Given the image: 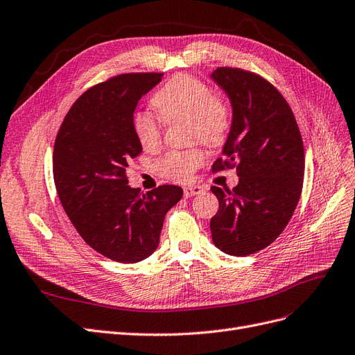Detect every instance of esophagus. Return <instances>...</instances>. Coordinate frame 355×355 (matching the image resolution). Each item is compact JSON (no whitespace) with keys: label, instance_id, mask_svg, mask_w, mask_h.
<instances>
[{"label":"esophagus","instance_id":"esophagus-1","mask_svg":"<svg viewBox=\"0 0 355 355\" xmlns=\"http://www.w3.org/2000/svg\"><path fill=\"white\" fill-rule=\"evenodd\" d=\"M182 191H184V198H193V196H198L200 193H203V187L200 186H186L184 189H182Z\"/></svg>","mask_w":355,"mask_h":355}]
</instances>
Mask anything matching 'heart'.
<instances>
[{
    "label": "heart",
    "mask_w": 355,
    "mask_h": 355,
    "mask_svg": "<svg viewBox=\"0 0 355 355\" xmlns=\"http://www.w3.org/2000/svg\"><path fill=\"white\" fill-rule=\"evenodd\" d=\"M152 105L166 123L187 120L190 137L200 139L209 146H219L230 133L232 121L230 105L220 96L212 95L211 87L194 76L178 74L171 78L152 96ZM133 130L143 149H155L161 141V121L150 112H136ZM205 157L199 146L174 149L155 162V169L164 178L189 181Z\"/></svg>",
    "instance_id": "b5f03b06"
}]
</instances>
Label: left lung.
Instances as JSON below:
<instances>
[{"mask_svg": "<svg viewBox=\"0 0 355 355\" xmlns=\"http://www.w3.org/2000/svg\"><path fill=\"white\" fill-rule=\"evenodd\" d=\"M230 98L232 123L212 165L237 168L232 190L212 187L219 200L211 219L214 244L231 256H248L277 240L298 205L304 177V146L290 105L263 77L219 67L211 76Z\"/></svg>", "mask_w": 355, "mask_h": 355, "instance_id": "1", "label": "left lung"}]
</instances>
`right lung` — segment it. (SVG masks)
I'll return each instance as SVG.
<instances>
[{"instance_id":"right-lung-1","label":"right lung","mask_w":355,"mask_h":355,"mask_svg":"<svg viewBox=\"0 0 355 355\" xmlns=\"http://www.w3.org/2000/svg\"><path fill=\"white\" fill-rule=\"evenodd\" d=\"M164 73L115 76L86 90L65 115L54 144V181L76 231L94 250L137 263L159 244L166 212L182 198L178 186L131 189L130 159L141 144L133 130L139 101Z\"/></svg>"}]
</instances>
